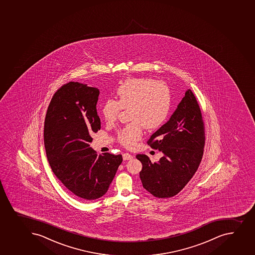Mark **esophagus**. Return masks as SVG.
I'll return each instance as SVG.
<instances>
[{"instance_id": "1", "label": "esophagus", "mask_w": 255, "mask_h": 255, "mask_svg": "<svg viewBox=\"0 0 255 255\" xmlns=\"http://www.w3.org/2000/svg\"><path fill=\"white\" fill-rule=\"evenodd\" d=\"M133 159V156H132L131 154H129V153H125V154H123L124 160H129V159Z\"/></svg>"}]
</instances>
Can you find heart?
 <instances>
[{
    "label": "heart",
    "instance_id": "obj_1",
    "mask_svg": "<svg viewBox=\"0 0 255 255\" xmlns=\"http://www.w3.org/2000/svg\"><path fill=\"white\" fill-rule=\"evenodd\" d=\"M117 100L109 99L102 106V115L107 123L116 121L121 110H129V121L117 134L122 145L131 148L140 139L143 129L153 130L164 123L171 107L169 86L149 78L129 79L116 91Z\"/></svg>",
    "mask_w": 255,
    "mask_h": 255
}]
</instances>
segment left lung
<instances>
[{"label": "left lung", "mask_w": 255, "mask_h": 255, "mask_svg": "<svg viewBox=\"0 0 255 255\" xmlns=\"http://www.w3.org/2000/svg\"><path fill=\"white\" fill-rule=\"evenodd\" d=\"M204 143L201 111L194 93L188 90L169 121L147 141L164 156L152 163L145 154L136 155L143 166L139 172L143 187L161 199L179 194L199 168Z\"/></svg>", "instance_id": "left-lung-1"}]
</instances>
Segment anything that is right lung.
Wrapping results in <instances>:
<instances>
[{
    "mask_svg": "<svg viewBox=\"0 0 255 255\" xmlns=\"http://www.w3.org/2000/svg\"><path fill=\"white\" fill-rule=\"evenodd\" d=\"M98 89L71 81L54 94L44 125V144L51 169L72 194L83 200L103 196L122 163L121 154L98 155L90 147L101 129Z\"/></svg>",
    "mask_w": 255,
    "mask_h": 255,
    "instance_id": "1",
    "label": "right lung"
}]
</instances>
